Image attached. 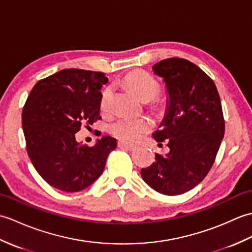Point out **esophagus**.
Listing matches in <instances>:
<instances>
[{
	"label": "esophagus",
	"mask_w": 252,
	"mask_h": 252,
	"mask_svg": "<svg viewBox=\"0 0 252 252\" xmlns=\"http://www.w3.org/2000/svg\"><path fill=\"white\" fill-rule=\"evenodd\" d=\"M119 147L121 149H124V150H128V151H131L135 149V145L131 144V143H128L126 141H123V140H120L119 141Z\"/></svg>",
	"instance_id": "obj_1"
}]
</instances>
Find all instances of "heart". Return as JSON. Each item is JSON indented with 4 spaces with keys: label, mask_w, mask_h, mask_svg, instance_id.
<instances>
[{
    "label": "heart",
    "mask_w": 252,
    "mask_h": 252,
    "mask_svg": "<svg viewBox=\"0 0 252 252\" xmlns=\"http://www.w3.org/2000/svg\"><path fill=\"white\" fill-rule=\"evenodd\" d=\"M124 82L133 94L141 100L153 99L159 91L158 82L143 71H136L129 73L125 77ZM111 94V88H107L103 92L101 98L102 111H107L109 109ZM151 127H152V123L145 117L121 116L110 125V131L112 135L123 139V140L136 141L144 132L149 131Z\"/></svg>",
    "instance_id": "1"
}]
</instances>
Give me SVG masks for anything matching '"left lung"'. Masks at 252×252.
<instances>
[{"label":"left lung","instance_id":"left-lung-1","mask_svg":"<svg viewBox=\"0 0 252 252\" xmlns=\"http://www.w3.org/2000/svg\"><path fill=\"white\" fill-rule=\"evenodd\" d=\"M153 73L163 80L167 94L160 130L153 138L167 140L169 152L155 154L141 177L156 192L180 195L202 182L214 164L224 136L221 100L214 81L189 60H161Z\"/></svg>","mask_w":252,"mask_h":252}]
</instances>
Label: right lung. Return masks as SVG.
<instances>
[{"label":"right lung","mask_w":252,"mask_h":252,"mask_svg":"<svg viewBox=\"0 0 252 252\" xmlns=\"http://www.w3.org/2000/svg\"><path fill=\"white\" fill-rule=\"evenodd\" d=\"M108 83L102 72L64 69L38 81L22 110L27 152L33 166L49 186L63 192H79L103 172L117 140L97 139L94 147L77 142L83 123L93 125L99 115L101 88Z\"/></svg>","instance_id":"add662e5"}]
</instances>
